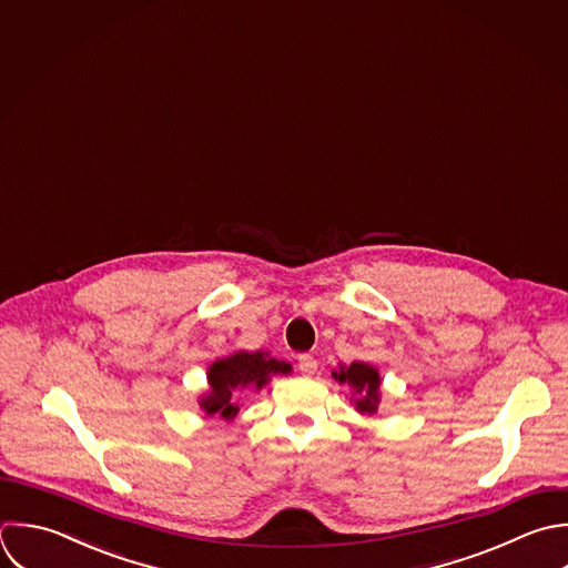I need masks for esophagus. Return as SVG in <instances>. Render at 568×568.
I'll use <instances>...</instances> for the list:
<instances>
[{
  "label": "esophagus",
  "mask_w": 568,
  "mask_h": 568,
  "mask_svg": "<svg viewBox=\"0 0 568 568\" xmlns=\"http://www.w3.org/2000/svg\"><path fill=\"white\" fill-rule=\"evenodd\" d=\"M316 367H318V363H316L314 356H310V354L298 356V369H301L303 376H314V374H316Z\"/></svg>",
  "instance_id": "obj_1"
}]
</instances>
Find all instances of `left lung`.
<instances>
[{
  "label": "left lung",
  "mask_w": 568,
  "mask_h": 568,
  "mask_svg": "<svg viewBox=\"0 0 568 568\" xmlns=\"http://www.w3.org/2000/svg\"><path fill=\"white\" fill-rule=\"evenodd\" d=\"M332 378L338 385L349 387L352 392L349 403L358 414L372 416L378 412V405L383 398V389H381L383 378L374 365L363 361H354L352 365H338V369L332 372Z\"/></svg>",
  "instance_id": "left-lung-1"
}]
</instances>
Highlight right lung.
Instances as JSON below:
<instances>
[{
    "instance_id": "add662e5",
    "label": "right lung",
    "mask_w": 568,
    "mask_h": 568,
    "mask_svg": "<svg viewBox=\"0 0 568 568\" xmlns=\"http://www.w3.org/2000/svg\"><path fill=\"white\" fill-rule=\"evenodd\" d=\"M292 374V365L274 358L265 349L245 352L239 349L223 356L207 367V389L199 396V409L207 418H219L223 423H234L241 403L239 396L245 389L261 392L274 376Z\"/></svg>"
}]
</instances>
